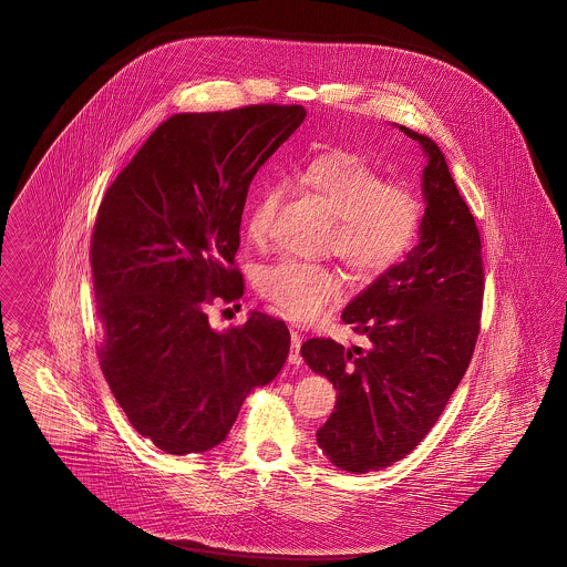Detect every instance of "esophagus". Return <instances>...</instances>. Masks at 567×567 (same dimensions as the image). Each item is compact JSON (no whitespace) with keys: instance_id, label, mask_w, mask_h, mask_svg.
Here are the masks:
<instances>
[{"instance_id":"obj_1","label":"esophagus","mask_w":567,"mask_h":567,"mask_svg":"<svg viewBox=\"0 0 567 567\" xmlns=\"http://www.w3.org/2000/svg\"><path fill=\"white\" fill-rule=\"evenodd\" d=\"M300 348H302V334L298 330H291V351H289V362L293 367L302 364V355H300Z\"/></svg>"}]
</instances>
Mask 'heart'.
Returning <instances> with one entry per match:
<instances>
[{
    "label": "heart",
    "mask_w": 567,
    "mask_h": 567,
    "mask_svg": "<svg viewBox=\"0 0 567 567\" xmlns=\"http://www.w3.org/2000/svg\"><path fill=\"white\" fill-rule=\"evenodd\" d=\"M298 183L337 216L328 250L358 276L389 271L412 248L421 224L416 196L403 185L386 183L362 155L343 148L317 153L298 171ZM280 198V185H267L255 196L246 216L252 244L262 246L269 239ZM259 289L285 315L308 321L341 298L343 280L332 267L282 259L262 267Z\"/></svg>",
    "instance_id": "1"
}]
</instances>
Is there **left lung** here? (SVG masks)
Here are the masks:
<instances>
[{
    "instance_id": "8db88e82",
    "label": "left lung",
    "mask_w": 567,
    "mask_h": 567,
    "mask_svg": "<svg viewBox=\"0 0 567 567\" xmlns=\"http://www.w3.org/2000/svg\"><path fill=\"white\" fill-rule=\"evenodd\" d=\"M399 130L419 142L427 159L419 244L341 315L367 337V351L332 339H310L300 349L306 364L337 389L317 444L348 473L380 471L414 451L462 382L480 334L477 224L436 142Z\"/></svg>"
}]
</instances>
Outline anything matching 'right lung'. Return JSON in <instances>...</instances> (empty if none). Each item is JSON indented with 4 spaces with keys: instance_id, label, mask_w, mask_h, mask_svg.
Segmentation results:
<instances>
[{
    "instance_id": "1",
    "label": "right lung",
    "mask_w": 567,
    "mask_h": 567,
    "mask_svg": "<svg viewBox=\"0 0 567 567\" xmlns=\"http://www.w3.org/2000/svg\"><path fill=\"white\" fill-rule=\"evenodd\" d=\"M305 118L302 105L176 114L101 200L90 246L101 369L133 430L171 455L218 446L287 360L285 321L255 310L218 332L207 305L244 296L248 187Z\"/></svg>"
}]
</instances>
